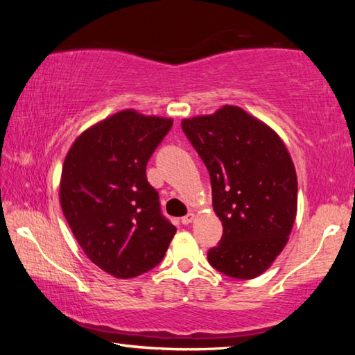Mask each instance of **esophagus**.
<instances>
[{"label":"esophagus","instance_id":"obj_1","mask_svg":"<svg viewBox=\"0 0 355 355\" xmlns=\"http://www.w3.org/2000/svg\"><path fill=\"white\" fill-rule=\"evenodd\" d=\"M194 218H196L194 213H188V214L183 216V218H182V224L183 225H188V224H191L192 220H194Z\"/></svg>","mask_w":355,"mask_h":355}]
</instances>
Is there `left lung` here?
I'll list each match as a JSON object with an SVG mask.
<instances>
[{
	"mask_svg": "<svg viewBox=\"0 0 355 355\" xmlns=\"http://www.w3.org/2000/svg\"><path fill=\"white\" fill-rule=\"evenodd\" d=\"M183 133L205 163L220 241L208 263L233 279H254L284 250L296 219L297 178L280 137L238 106L186 119Z\"/></svg>",
	"mask_w": 355,
	"mask_h": 355,
	"instance_id": "left-lung-1",
	"label": "left lung"
}]
</instances>
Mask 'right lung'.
Segmentation results:
<instances>
[{
	"mask_svg": "<svg viewBox=\"0 0 355 355\" xmlns=\"http://www.w3.org/2000/svg\"><path fill=\"white\" fill-rule=\"evenodd\" d=\"M171 128V119L120 111L84 131L65 156V219L89 260L117 279L153 269L177 232L146 173Z\"/></svg>",
	"mask_w": 355,
	"mask_h": 355,
	"instance_id": "1",
	"label": "right lung"
}]
</instances>
